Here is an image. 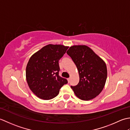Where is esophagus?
<instances>
[{
	"instance_id": "esophagus-1",
	"label": "esophagus",
	"mask_w": 130,
	"mask_h": 130,
	"mask_svg": "<svg viewBox=\"0 0 130 130\" xmlns=\"http://www.w3.org/2000/svg\"><path fill=\"white\" fill-rule=\"evenodd\" d=\"M68 81L69 83L70 82V78H68Z\"/></svg>"
}]
</instances>
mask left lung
Returning a JSON list of instances; mask_svg holds the SVG:
<instances>
[{"mask_svg": "<svg viewBox=\"0 0 130 130\" xmlns=\"http://www.w3.org/2000/svg\"><path fill=\"white\" fill-rule=\"evenodd\" d=\"M79 71V82L71 86L74 93L82 100L96 97L106 83L107 70L104 61L92 49L85 45L73 46L67 51Z\"/></svg>", "mask_w": 130, "mask_h": 130, "instance_id": "obj_1", "label": "left lung"}]
</instances>
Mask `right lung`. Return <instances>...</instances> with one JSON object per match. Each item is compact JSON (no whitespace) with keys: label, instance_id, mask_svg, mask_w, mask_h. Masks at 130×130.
Instances as JSON below:
<instances>
[{"label":"right lung","instance_id":"1","mask_svg":"<svg viewBox=\"0 0 130 130\" xmlns=\"http://www.w3.org/2000/svg\"><path fill=\"white\" fill-rule=\"evenodd\" d=\"M69 47L47 45L30 58L26 67V79L30 89L38 98L49 100L56 96L68 80L59 76V61Z\"/></svg>","mask_w":130,"mask_h":130}]
</instances>
